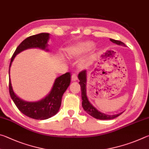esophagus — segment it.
<instances>
[{"label": "esophagus", "instance_id": "obj_1", "mask_svg": "<svg viewBox=\"0 0 149 149\" xmlns=\"http://www.w3.org/2000/svg\"><path fill=\"white\" fill-rule=\"evenodd\" d=\"M77 79V73L75 72L72 75V80L75 81H76Z\"/></svg>", "mask_w": 149, "mask_h": 149}]
</instances>
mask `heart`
<instances>
[{"mask_svg": "<svg viewBox=\"0 0 149 149\" xmlns=\"http://www.w3.org/2000/svg\"><path fill=\"white\" fill-rule=\"evenodd\" d=\"M94 47V43L92 41H85L79 42L72 48V54L75 56H80L91 50ZM89 63V60H85L81 62V65H85Z\"/></svg>", "mask_w": 149, "mask_h": 149, "instance_id": "heart-1", "label": "heart"}]
</instances>
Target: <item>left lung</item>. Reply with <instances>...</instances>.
Segmentation results:
<instances>
[{
  "mask_svg": "<svg viewBox=\"0 0 149 149\" xmlns=\"http://www.w3.org/2000/svg\"><path fill=\"white\" fill-rule=\"evenodd\" d=\"M110 41H112L114 43L122 45V46H125V44L122 41H118V40H114L110 39ZM87 72L86 70L81 72L79 75H78V79L79 80V84L81 86V99H82V107L84 108L85 111L88 113L89 115L91 116L93 118L99 120H112L114 118L119 116L120 114H122V112L119 113L118 114L115 115H108L104 114V113L100 112V111L98 110L97 108H95L91 104V103L89 102L88 97L87 96Z\"/></svg>",
  "mask_w": 149,
  "mask_h": 149,
  "instance_id": "obj_1",
  "label": "left lung"
}]
</instances>
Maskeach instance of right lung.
I'll use <instances>...</instances> for the list:
<instances>
[{
	"instance_id": "obj_1",
	"label": "right lung",
	"mask_w": 149,
	"mask_h": 149,
	"mask_svg": "<svg viewBox=\"0 0 149 149\" xmlns=\"http://www.w3.org/2000/svg\"><path fill=\"white\" fill-rule=\"evenodd\" d=\"M49 38V33H41L32 35L24 40L15 50L9 67V92L12 99L20 112L27 116L35 120L48 119L58 112L61 106L63 94L70 85L71 74L70 72H67L57 77L54 81L50 92L42 99L37 102H27L21 99L14 93L10 77V70L14 58L24 50L39 48L49 51L47 47Z\"/></svg>"
}]
</instances>
